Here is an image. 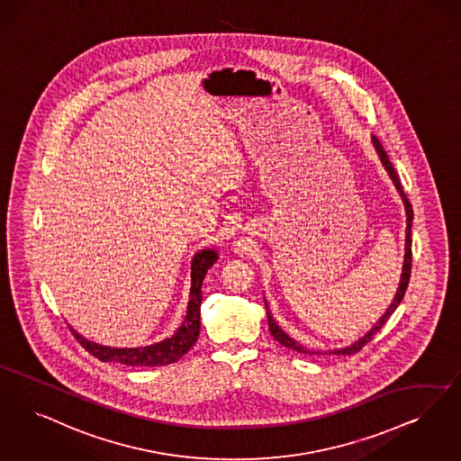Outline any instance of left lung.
<instances>
[{
    "label": "left lung",
    "instance_id": "left-lung-1",
    "mask_svg": "<svg viewBox=\"0 0 461 461\" xmlns=\"http://www.w3.org/2000/svg\"><path fill=\"white\" fill-rule=\"evenodd\" d=\"M372 142H374V148L377 150V154H379V158H381V161H383V165L387 169V173H389V176H391V180L394 182L396 185V188H398V192H400V195H402V199H403V203H405L406 209V245H405V264H403V273H402V283H400V288H398V292H396V296H394V300H393V303L389 305V309H387L386 313L377 321V324L370 330V331L364 336V338H360L358 341H355L353 345L350 347H347V348H341V350H334L331 353L334 355H353V353H358V351L362 350L366 345H367L368 341L375 336V332L381 331V328L386 324L387 319L391 317V313L394 312L396 309H398V305H400V302L403 300V296H405L406 286H408V281H410V273H411V220H413V209H411V203L410 201L406 199L405 192H403V188H402V185H400V178H398V175H396V171H394V167L391 165V161H389V158H387L386 150L384 148L381 146V142H379V139L375 137V135H372ZM264 303H266V300H264ZM266 309H267V303H266ZM267 324H269V331L271 334L275 336V339H277L283 347H288V348H292V350L300 351V353H311L309 350H305L302 345H298L295 339H292L286 332L283 331L279 326H277L276 322H275V319L271 317V312H269V309H267ZM315 353V351H312Z\"/></svg>",
    "mask_w": 461,
    "mask_h": 461
}]
</instances>
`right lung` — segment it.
Instances as JSON below:
<instances>
[{
  "label": "right lung",
  "instance_id": "1",
  "mask_svg": "<svg viewBox=\"0 0 461 461\" xmlns=\"http://www.w3.org/2000/svg\"><path fill=\"white\" fill-rule=\"evenodd\" d=\"M216 260L218 254L214 250H203L192 260V288L186 317L182 328H178V331L171 338L144 348H110L93 343L72 330L77 341L101 362H118L131 367H159L180 360L185 353L195 345L199 338L203 276Z\"/></svg>",
  "mask_w": 461,
  "mask_h": 461
}]
</instances>
